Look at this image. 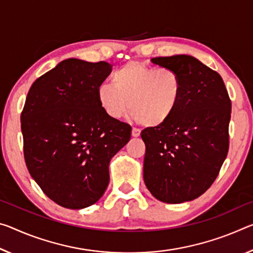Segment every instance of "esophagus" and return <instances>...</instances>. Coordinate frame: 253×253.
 <instances>
[{
  "label": "esophagus",
  "instance_id": "esophagus-1",
  "mask_svg": "<svg viewBox=\"0 0 253 253\" xmlns=\"http://www.w3.org/2000/svg\"><path fill=\"white\" fill-rule=\"evenodd\" d=\"M139 135H141V130H139L138 128H133V129H131V136H133V137H138Z\"/></svg>",
  "mask_w": 253,
  "mask_h": 253
}]
</instances>
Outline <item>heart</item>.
I'll use <instances>...</instances> for the list:
<instances>
[{
  "label": "heart",
  "instance_id": "heart-1",
  "mask_svg": "<svg viewBox=\"0 0 253 253\" xmlns=\"http://www.w3.org/2000/svg\"><path fill=\"white\" fill-rule=\"evenodd\" d=\"M112 84L97 90L99 106L108 117L118 120L131 110V118L147 127L169 122L182 95V79L169 67H152L129 62L112 74Z\"/></svg>",
  "mask_w": 253,
  "mask_h": 253
}]
</instances>
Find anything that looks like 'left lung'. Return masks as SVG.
<instances>
[{
	"instance_id": "obj_1",
	"label": "left lung",
	"mask_w": 253,
	"mask_h": 253,
	"mask_svg": "<svg viewBox=\"0 0 253 253\" xmlns=\"http://www.w3.org/2000/svg\"><path fill=\"white\" fill-rule=\"evenodd\" d=\"M151 62L178 72L182 95L169 122L142 131L144 182L160 202H190L211 186L226 159L231 100L217 72L192 56Z\"/></svg>"
}]
</instances>
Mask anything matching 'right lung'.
Masks as SVG:
<instances>
[{
  "label": "right lung",
  "instance_id": "obj_1",
  "mask_svg": "<svg viewBox=\"0 0 253 253\" xmlns=\"http://www.w3.org/2000/svg\"><path fill=\"white\" fill-rule=\"evenodd\" d=\"M107 62L69 58L36 80L21 114L28 170L59 206L89 207L109 183L110 160L130 139L131 127L108 117L97 90Z\"/></svg>",
  "mask_w": 253,
  "mask_h": 253
}]
</instances>
